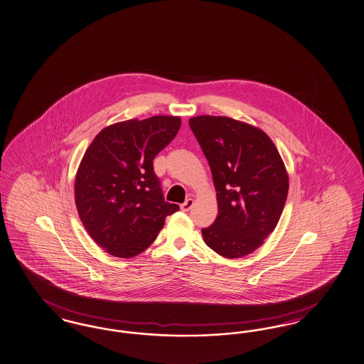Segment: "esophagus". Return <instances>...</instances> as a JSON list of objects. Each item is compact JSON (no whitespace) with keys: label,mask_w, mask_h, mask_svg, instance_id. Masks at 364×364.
<instances>
[{"label":"esophagus","mask_w":364,"mask_h":364,"mask_svg":"<svg viewBox=\"0 0 364 364\" xmlns=\"http://www.w3.org/2000/svg\"><path fill=\"white\" fill-rule=\"evenodd\" d=\"M193 205V199H187L184 203L181 204V210L183 211H188V210H191V207Z\"/></svg>","instance_id":"34e87169"}]
</instances>
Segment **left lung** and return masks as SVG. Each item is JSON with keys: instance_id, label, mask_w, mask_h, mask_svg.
Instances as JSON below:
<instances>
[{"instance_id": "left-lung-1", "label": "left lung", "mask_w": 364, "mask_h": 364, "mask_svg": "<svg viewBox=\"0 0 364 364\" xmlns=\"http://www.w3.org/2000/svg\"><path fill=\"white\" fill-rule=\"evenodd\" d=\"M217 191L218 217L202 229L204 242L228 259L260 247L283 213L289 175L264 131L232 117H191Z\"/></svg>"}]
</instances>
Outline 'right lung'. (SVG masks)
<instances>
[{
    "mask_svg": "<svg viewBox=\"0 0 364 364\" xmlns=\"http://www.w3.org/2000/svg\"><path fill=\"white\" fill-rule=\"evenodd\" d=\"M181 126L178 117L131 119L102 129L78 166L74 196L93 241L122 259L142 253L178 205L164 199L153 160Z\"/></svg>",
    "mask_w": 364,
    "mask_h": 364,
    "instance_id": "obj_1",
    "label": "right lung"
}]
</instances>
